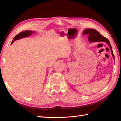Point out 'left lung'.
<instances>
[{
	"label": "left lung",
	"instance_id": "8db88e82",
	"mask_svg": "<svg viewBox=\"0 0 121 121\" xmlns=\"http://www.w3.org/2000/svg\"><path fill=\"white\" fill-rule=\"evenodd\" d=\"M83 35H88V41L90 43L95 42H105L108 44V45L110 47V49L111 51V53L112 56L113 57V60H115V56L113 55L112 47L111 45L108 40L103 36L100 34V33H99L97 30L92 29H86L84 30L83 32Z\"/></svg>",
	"mask_w": 121,
	"mask_h": 121
}]
</instances>
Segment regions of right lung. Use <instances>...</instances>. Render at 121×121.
Instances as JSON below:
<instances>
[{"instance_id": "obj_1", "label": "right lung", "mask_w": 121, "mask_h": 121, "mask_svg": "<svg viewBox=\"0 0 121 121\" xmlns=\"http://www.w3.org/2000/svg\"><path fill=\"white\" fill-rule=\"evenodd\" d=\"M34 33H35V31H27V30L23 31L22 32H21L20 33H19V34H17V35H16L15 36V37H14L12 43H11V44H12L14 42V41H16V40H19V39H22V38L27 37H28V36L31 35L32 34H34Z\"/></svg>"}]
</instances>
